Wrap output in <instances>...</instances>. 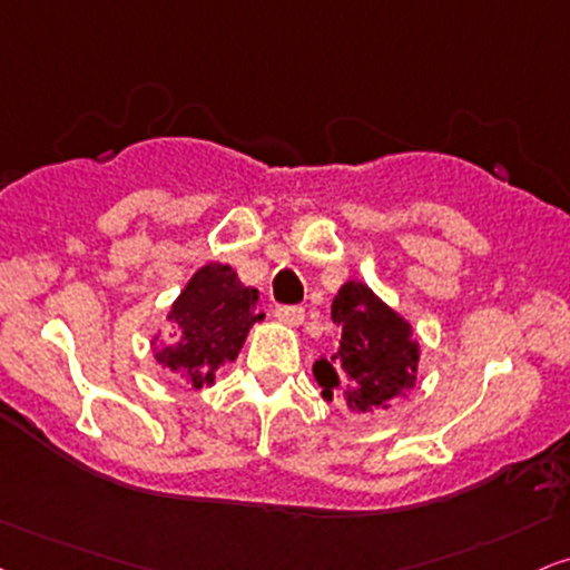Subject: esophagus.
Segmentation results:
<instances>
[{"mask_svg": "<svg viewBox=\"0 0 570 570\" xmlns=\"http://www.w3.org/2000/svg\"><path fill=\"white\" fill-rule=\"evenodd\" d=\"M276 318L284 323V326L297 328L305 323V309L302 307H276Z\"/></svg>", "mask_w": 570, "mask_h": 570, "instance_id": "obj_1", "label": "esophagus"}]
</instances>
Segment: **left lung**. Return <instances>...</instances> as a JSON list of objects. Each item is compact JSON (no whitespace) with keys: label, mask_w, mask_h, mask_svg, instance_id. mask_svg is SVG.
Returning <instances> with one entry per match:
<instances>
[{"label":"left lung","mask_w":570,"mask_h":570,"mask_svg":"<svg viewBox=\"0 0 570 570\" xmlns=\"http://www.w3.org/2000/svg\"><path fill=\"white\" fill-rule=\"evenodd\" d=\"M331 318L342 328V342L313 365L323 400H342L350 413H376L413 392L421 342L405 315L368 284L350 278L331 302Z\"/></svg>","instance_id":"left-lung-1"}]
</instances>
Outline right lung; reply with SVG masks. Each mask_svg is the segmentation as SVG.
I'll use <instances>...</instances> for the list:
<instances>
[{
	"instance_id": "add662e5",
	"label": "right lung",
	"mask_w": 570,
	"mask_h": 570,
	"mask_svg": "<svg viewBox=\"0 0 570 570\" xmlns=\"http://www.w3.org/2000/svg\"><path fill=\"white\" fill-rule=\"evenodd\" d=\"M263 318L261 292L244 286L232 265L207 263L168 309L176 342L155 334L149 347L163 368L178 373L191 389H207L215 386L223 365L239 357L249 328Z\"/></svg>"
}]
</instances>
